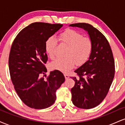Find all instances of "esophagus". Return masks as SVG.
<instances>
[{
  "mask_svg": "<svg viewBox=\"0 0 125 125\" xmlns=\"http://www.w3.org/2000/svg\"><path fill=\"white\" fill-rule=\"evenodd\" d=\"M64 77H65L66 79H67L69 78V76L67 74H66V73H65V74H64Z\"/></svg>",
  "mask_w": 125,
  "mask_h": 125,
  "instance_id": "esophagus-1",
  "label": "esophagus"
}]
</instances>
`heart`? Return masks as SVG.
<instances>
[{
	"label": "heart",
	"mask_w": 125,
	"mask_h": 125,
	"mask_svg": "<svg viewBox=\"0 0 125 125\" xmlns=\"http://www.w3.org/2000/svg\"><path fill=\"white\" fill-rule=\"evenodd\" d=\"M59 40L62 44L68 46L66 52L65 58H58L51 63L52 69L67 72L73 68L75 63L77 65L83 64L89 58L93 48V43L89 37H83L78 31L67 29L62 33ZM58 39L54 36L47 39L44 44L46 53L51 59L55 56V49Z\"/></svg>",
	"instance_id": "1"
}]
</instances>
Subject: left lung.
<instances>
[{
  "label": "left lung",
  "instance_id": "8db88e82",
  "mask_svg": "<svg viewBox=\"0 0 125 125\" xmlns=\"http://www.w3.org/2000/svg\"><path fill=\"white\" fill-rule=\"evenodd\" d=\"M87 31L93 43L89 60L74 71L78 77L71 89L72 100L81 109L94 108L106 96L115 75V61L110 44L105 36L93 26L85 23L71 24Z\"/></svg>",
  "mask_w": 125,
  "mask_h": 125
}]
</instances>
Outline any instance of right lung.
I'll use <instances>...</instances> for the list:
<instances>
[{
  "label": "right lung",
  "mask_w": 125,
  "mask_h": 125,
  "mask_svg": "<svg viewBox=\"0 0 125 125\" xmlns=\"http://www.w3.org/2000/svg\"><path fill=\"white\" fill-rule=\"evenodd\" d=\"M63 26L62 24L35 22L19 33L12 44L9 58L10 78L21 101L28 106L42 109L56 100V91L64 82L58 70L46 79L48 61L44 44L47 39Z\"/></svg>",
  "instance_id": "obj_1"
}]
</instances>
